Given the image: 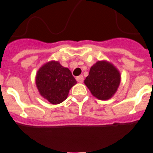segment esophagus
Instances as JSON below:
<instances>
[{
	"label": "esophagus",
	"instance_id": "1",
	"mask_svg": "<svg viewBox=\"0 0 153 153\" xmlns=\"http://www.w3.org/2000/svg\"><path fill=\"white\" fill-rule=\"evenodd\" d=\"M76 80H77L79 83H82V82L84 81V76L82 75L78 76H76Z\"/></svg>",
	"mask_w": 153,
	"mask_h": 153
}]
</instances>
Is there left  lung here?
Listing matches in <instances>:
<instances>
[{
  "instance_id": "1",
  "label": "left lung",
  "mask_w": 153,
  "mask_h": 153,
  "mask_svg": "<svg viewBox=\"0 0 153 153\" xmlns=\"http://www.w3.org/2000/svg\"><path fill=\"white\" fill-rule=\"evenodd\" d=\"M120 83V74L112 64L98 61L90 69L84 84L91 94L100 100L109 99Z\"/></svg>"
}]
</instances>
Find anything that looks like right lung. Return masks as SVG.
Wrapping results in <instances>:
<instances>
[{
    "label": "right lung",
    "mask_w": 153,
    "mask_h": 153,
    "mask_svg": "<svg viewBox=\"0 0 153 153\" xmlns=\"http://www.w3.org/2000/svg\"><path fill=\"white\" fill-rule=\"evenodd\" d=\"M76 80L69 69L59 62H50L37 72L36 84L41 96L51 104H59L65 100L70 88Z\"/></svg>",
    "instance_id": "1"
}]
</instances>
